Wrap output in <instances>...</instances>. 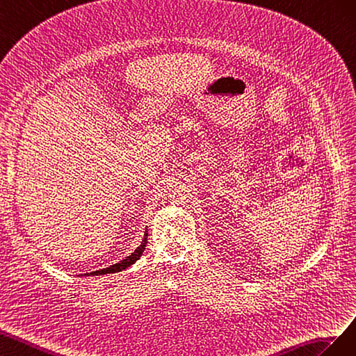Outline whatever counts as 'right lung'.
<instances>
[{
  "mask_svg": "<svg viewBox=\"0 0 356 356\" xmlns=\"http://www.w3.org/2000/svg\"><path fill=\"white\" fill-rule=\"evenodd\" d=\"M146 243H147V232L145 234V238L143 241H141V245L131 253L129 257H127L125 259L119 261L118 264H113V266H110L107 268H103V270H97V271H92V273H85V276H101V274H108V273H116V271H122L128 268L129 266H133V264L141 257V253L145 252L146 249Z\"/></svg>",
  "mask_w": 356,
  "mask_h": 356,
  "instance_id": "add662e5",
  "label": "right lung"
}]
</instances>
